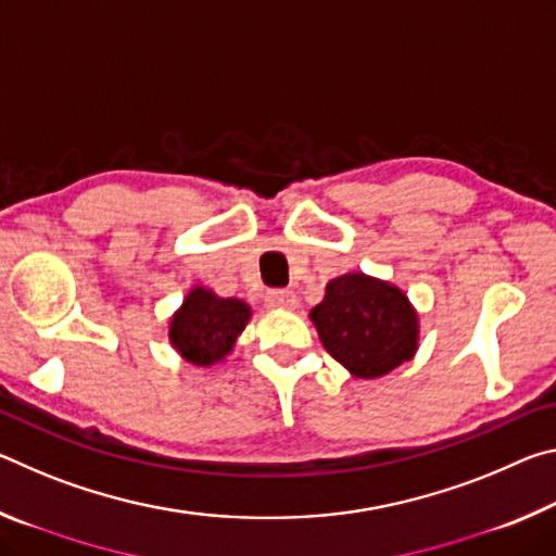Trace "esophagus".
<instances>
[{"instance_id":"obj_1","label":"esophagus","mask_w":556,"mask_h":556,"mask_svg":"<svg viewBox=\"0 0 556 556\" xmlns=\"http://www.w3.org/2000/svg\"><path fill=\"white\" fill-rule=\"evenodd\" d=\"M299 304V299L294 291H285V289H271L267 294V306L269 308H279V312H294Z\"/></svg>"}]
</instances>
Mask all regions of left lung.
Segmentation results:
<instances>
[{
	"label": "left lung",
	"mask_w": 556,
	"mask_h": 556,
	"mask_svg": "<svg viewBox=\"0 0 556 556\" xmlns=\"http://www.w3.org/2000/svg\"><path fill=\"white\" fill-rule=\"evenodd\" d=\"M308 316L326 351L353 378H382L419 348V316L407 294L363 271L328 281L324 301Z\"/></svg>",
	"instance_id": "left-lung-1"
}]
</instances>
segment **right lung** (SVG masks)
I'll return each instance as SVG.
<instances>
[{
	"instance_id": "obj_1",
	"label": "right lung",
	"mask_w": 556,
	"mask_h": 556,
	"mask_svg": "<svg viewBox=\"0 0 556 556\" xmlns=\"http://www.w3.org/2000/svg\"><path fill=\"white\" fill-rule=\"evenodd\" d=\"M250 318L252 308L242 299L195 285L168 321V341L186 363L211 368L232 353Z\"/></svg>"
}]
</instances>
